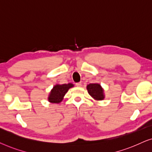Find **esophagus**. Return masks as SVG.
Returning <instances> with one entry per match:
<instances>
[{
    "label": "esophagus",
    "instance_id": "1",
    "mask_svg": "<svg viewBox=\"0 0 152 152\" xmlns=\"http://www.w3.org/2000/svg\"><path fill=\"white\" fill-rule=\"evenodd\" d=\"M76 85L77 87H80L81 85H82V84H81V83H76Z\"/></svg>",
    "mask_w": 152,
    "mask_h": 152
}]
</instances>
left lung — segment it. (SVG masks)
<instances>
[{
	"instance_id": "obj_1",
	"label": "left lung",
	"mask_w": 152,
	"mask_h": 152,
	"mask_svg": "<svg viewBox=\"0 0 152 152\" xmlns=\"http://www.w3.org/2000/svg\"><path fill=\"white\" fill-rule=\"evenodd\" d=\"M87 89L89 94L94 99L96 100H102L104 99V90L98 83H91L87 86Z\"/></svg>"
}]
</instances>
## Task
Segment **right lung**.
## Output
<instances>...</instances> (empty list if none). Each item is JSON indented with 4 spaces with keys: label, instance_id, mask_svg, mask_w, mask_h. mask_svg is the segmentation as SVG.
<instances>
[{
    "label": "right lung",
    "instance_id": "add662e5",
    "mask_svg": "<svg viewBox=\"0 0 152 152\" xmlns=\"http://www.w3.org/2000/svg\"><path fill=\"white\" fill-rule=\"evenodd\" d=\"M74 87V85L72 83L63 85H56L51 90L50 95L48 96L49 102L52 103H59L63 99L64 96L67 92L69 89Z\"/></svg>",
    "mask_w": 152,
    "mask_h": 152
}]
</instances>
